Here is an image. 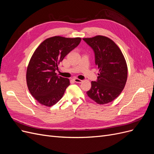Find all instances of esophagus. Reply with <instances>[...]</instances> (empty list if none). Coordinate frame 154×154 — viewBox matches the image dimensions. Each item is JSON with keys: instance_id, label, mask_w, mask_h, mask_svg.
<instances>
[{"instance_id": "1", "label": "esophagus", "mask_w": 154, "mask_h": 154, "mask_svg": "<svg viewBox=\"0 0 154 154\" xmlns=\"http://www.w3.org/2000/svg\"><path fill=\"white\" fill-rule=\"evenodd\" d=\"M74 81L75 82H76V83H82V80H80V79L76 78H74Z\"/></svg>"}]
</instances>
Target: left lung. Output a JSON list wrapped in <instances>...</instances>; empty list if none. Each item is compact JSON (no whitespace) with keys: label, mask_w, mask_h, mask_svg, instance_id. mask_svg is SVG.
<instances>
[{"label":"left lung","mask_w":154,"mask_h":154,"mask_svg":"<svg viewBox=\"0 0 154 154\" xmlns=\"http://www.w3.org/2000/svg\"><path fill=\"white\" fill-rule=\"evenodd\" d=\"M95 54L99 69L96 82H91L87 96L100 105L110 103L122 93L127 80L128 69L124 56L113 40L97 35L83 38Z\"/></svg>","instance_id":"left-lung-1"}]
</instances>
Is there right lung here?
I'll return each instance as SVG.
<instances>
[{
	"mask_svg": "<svg viewBox=\"0 0 154 154\" xmlns=\"http://www.w3.org/2000/svg\"><path fill=\"white\" fill-rule=\"evenodd\" d=\"M81 40L80 37H51L43 41L32 54L27 68V85L31 95L41 105L51 106L62 97L70 82L68 78L58 76L55 71Z\"/></svg>",
	"mask_w": 154,
	"mask_h": 154,
	"instance_id": "right-lung-1",
	"label": "right lung"
}]
</instances>
